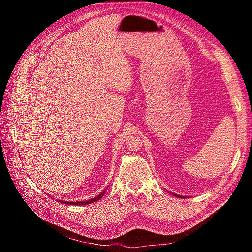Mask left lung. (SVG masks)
<instances>
[{
	"label": "left lung",
	"mask_w": 252,
	"mask_h": 252,
	"mask_svg": "<svg viewBox=\"0 0 252 252\" xmlns=\"http://www.w3.org/2000/svg\"><path fill=\"white\" fill-rule=\"evenodd\" d=\"M173 195H175V196H179V197H185V196H183V195H179V194H174V193H172Z\"/></svg>",
	"instance_id": "8db88e82"
}]
</instances>
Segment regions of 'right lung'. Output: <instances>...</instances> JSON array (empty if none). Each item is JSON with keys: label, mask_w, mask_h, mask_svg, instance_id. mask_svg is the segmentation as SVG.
I'll list each match as a JSON object with an SVG mask.
<instances>
[{"label": "right lung", "mask_w": 252, "mask_h": 252, "mask_svg": "<svg viewBox=\"0 0 252 252\" xmlns=\"http://www.w3.org/2000/svg\"><path fill=\"white\" fill-rule=\"evenodd\" d=\"M104 193H105V190H104L103 192H101L100 194H98L97 196L94 197V199L88 200V201H83V202H65V201H62V200H57V201H59L60 203H62V204H67V205H87V204L94 203V202L98 201L100 199H102V196L104 195Z\"/></svg>", "instance_id": "add662e5"}]
</instances>
